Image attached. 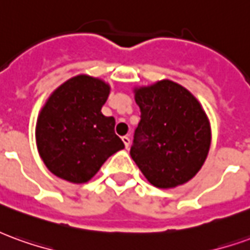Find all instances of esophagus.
<instances>
[{
  "mask_svg": "<svg viewBox=\"0 0 250 250\" xmlns=\"http://www.w3.org/2000/svg\"><path fill=\"white\" fill-rule=\"evenodd\" d=\"M122 141H123V143H125V148H128V147H130L131 141H130V138H128V136H123V138H122Z\"/></svg>",
  "mask_w": 250,
  "mask_h": 250,
  "instance_id": "1",
  "label": "esophagus"
}]
</instances>
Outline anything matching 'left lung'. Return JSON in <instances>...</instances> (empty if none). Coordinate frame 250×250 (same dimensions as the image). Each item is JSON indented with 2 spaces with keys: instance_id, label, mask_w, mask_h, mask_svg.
<instances>
[{
  "instance_id": "left-lung-1",
  "label": "left lung",
  "mask_w": 250,
  "mask_h": 250,
  "mask_svg": "<svg viewBox=\"0 0 250 250\" xmlns=\"http://www.w3.org/2000/svg\"><path fill=\"white\" fill-rule=\"evenodd\" d=\"M141 122L130 154L151 185L170 188L186 184L209 154L208 116L193 93L171 80L134 89Z\"/></svg>"
}]
</instances>
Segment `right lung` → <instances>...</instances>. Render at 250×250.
<instances>
[{"label":"right lung","mask_w":250,"mask_h":250,"mask_svg":"<svg viewBox=\"0 0 250 250\" xmlns=\"http://www.w3.org/2000/svg\"><path fill=\"white\" fill-rule=\"evenodd\" d=\"M109 85L77 75L56 88L41 108L36 143L52 174L72 184H85L112 154L125 148L115 134V119L104 116Z\"/></svg>","instance_id":"obj_1"}]
</instances>
